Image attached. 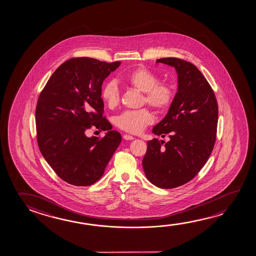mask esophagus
Here are the masks:
<instances>
[{
    "mask_svg": "<svg viewBox=\"0 0 256 256\" xmlns=\"http://www.w3.org/2000/svg\"><path fill=\"white\" fill-rule=\"evenodd\" d=\"M123 138L125 139V140H133L134 136H130V134H124V136H123Z\"/></svg>",
    "mask_w": 256,
    "mask_h": 256,
    "instance_id": "obj_1",
    "label": "esophagus"
}]
</instances>
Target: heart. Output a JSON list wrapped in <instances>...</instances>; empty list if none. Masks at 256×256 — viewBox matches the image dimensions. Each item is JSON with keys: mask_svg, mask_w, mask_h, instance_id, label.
<instances>
[{"mask_svg": "<svg viewBox=\"0 0 256 256\" xmlns=\"http://www.w3.org/2000/svg\"><path fill=\"white\" fill-rule=\"evenodd\" d=\"M124 80L132 88L144 92L142 102L152 106L159 112L170 109L175 100V88L167 82H159V76L146 68L139 67L124 76ZM101 96L110 109L120 104V96L117 82L110 80L102 89ZM154 120V115L147 108L126 110L116 118V125L120 130L132 134H138Z\"/></svg>", "mask_w": 256, "mask_h": 256, "instance_id": "b5f03b06", "label": "heart"}]
</instances>
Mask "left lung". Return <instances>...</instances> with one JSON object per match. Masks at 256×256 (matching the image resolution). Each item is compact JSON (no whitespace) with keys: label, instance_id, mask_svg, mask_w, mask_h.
Listing matches in <instances>:
<instances>
[{"label":"left lung","instance_id":"left-lung-1","mask_svg":"<svg viewBox=\"0 0 256 256\" xmlns=\"http://www.w3.org/2000/svg\"><path fill=\"white\" fill-rule=\"evenodd\" d=\"M175 68L178 92L168 114L152 133L168 142H147L142 168L147 180L160 188H175L196 176L214 150L218 104L212 88L194 64L178 58L156 60Z\"/></svg>","mask_w":256,"mask_h":256}]
</instances>
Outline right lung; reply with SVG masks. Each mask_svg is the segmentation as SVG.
Segmentation results:
<instances>
[{
	"label": "right lung",
	"instance_id": "obj_1",
	"mask_svg": "<svg viewBox=\"0 0 256 256\" xmlns=\"http://www.w3.org/2000/svg\"><path fill=\"white\" fill-rule=\"evenodd\" d=\"M120 65L92 58L62 63L48 80L36 109L38 144L44 158L68 184L90 186L101 178L122 142L104 117L102 84ZM92 126L108 130L102 139L88 138Z\"/></svg>",
	"mask_w": 256,
	"mask_h": 256
}]
</instances>
